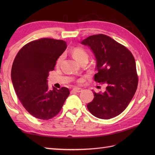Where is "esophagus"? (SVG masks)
I'll return each mask as SVG.
<instances>
[{
  "label": "esophagus",
  "instance_id": "obj_1",
  "mask_svg": "<svg viewBox=\"0 0 155 155\" xmlns=\"http://www.w3.org/2000/svg\"><path fill=\"white\" fill-rule=\"evenodd\" d=\"M72 91L74 92H77V93H81V92L83 91V89L81 88H74L73 89H72Z\"/></svg>",
  "mask_w": 155,
  "mask_h": 155
}]
</instances>
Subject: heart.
<instances>
[{"instance_id": "b5f03b06", "label": "heart", "mask_w": 155, "mask_h": 155, "mask_svg": "<svg viewBox=\"0 0 155 155\" xmlns=\"http://www.w3.org/2000/svg\"><path fill=\"white\" fill-rule=\"evenodd\" d=\"M72 54L74 58L78 61L79 62H81L84 60L88 58V53L87 51L84 48L82 47H76L74 48H72ZM63 58V56L61 55L59 57L57 61V65H59L61 64V62Z\"/></svg>"}]
</instances>
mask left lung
<instances>
[{"instance_id":"8db88e82","label":"left lung","mask_w":155,"mask_h":155,"mask_svg":"<svg viewBox=\"0 0 155 155\" xmlns=\"http://www.w3.org/2000/svg\"><path fill=\"white\" fill-rule=\"evenodd\" d=\"M81 43L90 47L96 57L94 81L107 85L104 93L93 92L88 109L102 119L117 117L127 107L137 88L139 77L133 55L124 45L103 34L90 36Z\"/></svg>"}]
</instances>
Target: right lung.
I'll return each mask as SVG.
<instances>
[{"instance_id":"right-lung-1","label":"right lung","mask_w":155,"mask_h":155,"mask_svg":"<svg viewBox=\"0 0 155 155\" xmlns=\"http://www.w3.org/2000/svg\"><path fill=\"white\" fill-rule=\"evenodd\" d=\"M67 47L62 40L42 38L23 46L13 62L11 79L16 94L28 113L38 119L57 115L70 94L66 87L50 91L47 80Z\"/></svg>"}]
</instances>
